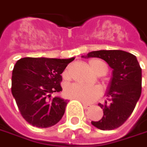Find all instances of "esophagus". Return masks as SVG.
I'll list each match as a JSON object with an SVG mask.
<instances>
[{
  "label": "esophagus",
  "mask_w": 147,
  "mask_h": 147,
  "mask_svg": "<svg viewBox=\"0 0 147 147\" xmlns=\"http://www.w3.org/2000/svg\"><path fill=\"white\" fill-rule=\"evenodd\" d=\"M83 106H84V108H85V109H88V108L90 107V105H89V104L84 103V102H83Z\"/></svg>",
  "instance_id": "esophagus-1"
}]
</instances>
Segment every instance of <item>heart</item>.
<instances>
[{
  "instance_id": "b5f03b06",
  "label": "heart",
  "mask_w": 147,
  "mask_h": 147,
  "mask_svg": "<svg viewBox=\"0 0 147 147\" xmlns=\"http://www.w3.org/2000/svg\"><path fill=\"white\" fill-rule=\"evenodd\" d=\"M88 65L94 72L99 69H104L106 71H108L106 63L98 59L89 60ZM64 92L65 95L70 98L79 100L84 103H91L100 97L102 91L98 86H86L79 83H72L65 87Z\"/></svg>"
}]
</instances>
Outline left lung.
I'll return each mask as SVG.
<instances>
[{"label":"left lung","instance_id":"left-lung-1","mask_svg":"<svg viewBox=\"0 0 147 147\" xmlns=\"http://www.w3.org/2000/svg\"><path fill=\"white\" fill-rule=\"evenodd\" d=\"M82 58H100L113 69L112 78L106 96L109 102L98 105L103 116L92 125L102 130H110L121 126L132 113L141 94V68L136 57L123 50L89 52Z\"/></svg>","mask_w":147,"mask_h":147}]
</instances>
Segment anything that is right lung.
I'll return each instance as SVG.
<instances>
[{"instance_id": "obj_1", "label": "right lung", "mask_w": 147, "mask_h": 147, "mask_svg": "<svg viewBox=\"0 0 147 147\" xmlns=\"http://www.w3.org/2000/svg\"><path fill=\"white\" fill-rule=\"evenodd\" d=\"M74 59L25 57L15 64L11 93L22 116L33 126H53L63 117L68 101L51 98V94L62 91L61 74Z\"/></svg>"}]
</instances>
